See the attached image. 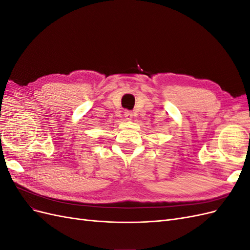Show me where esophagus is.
I'll use <instances>...</instances> for the list:
<instances>
[{"mask_svg":"<svg viewBox=\"0 0 250 250\" xmlns=\"http://www.w3.org/2000/svg\"><path fill=\"white\" fill-rule=\"evenodd\" d=\"M124 115H125V118H126L127 120H131V119H132V112H131L130 110H125Z\"/></svg>","mask_w":250,"mask_h":250,"instance_id":"esophagus-1","label":"esophagus"}]
</instances>
